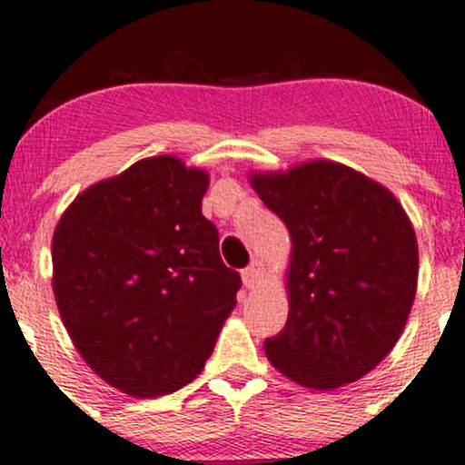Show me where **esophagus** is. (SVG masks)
Masks as SVG:
<instances>
[{
  "instance_id": "34e87169",
  "label": "esophagus",
  "mask_w": 465,
  "mask_h": 465,
  "mask_svg": "<svg viewBox=\"0 0 465 465\" xmlns=\"http://www.w3.org/2000/svg\"><path fill=\"white\" fill-rule=\"evenodd\" d=\"M264 273V264L261 261H254L250 264V267H245L241 271V277H243V286L245 288H254L258 282H261V277Z\"/></svg>"
}]
</instances>
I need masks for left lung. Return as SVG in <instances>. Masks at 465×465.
Masks as SVG:
<instances>
[{
	"mask_svg": "<svg viewBox=\"0 0 465 465\" xmlns=\"http://www.w3.org/2000/svg\"><path fill=\"white\" fill-rule=\"evenodd\" d=\"M250 183L292 241L291 310L264 341L269 363L316 391L363 378L393 351L417 294L406 211L382 183L331 160L250 173Z\"/></svg>",
	"mask_w": 465,
	"mask_h": 465,
	"instance_id": "8db88e82",
	"label": "left lung"
}]
</instances>
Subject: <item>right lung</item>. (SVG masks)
I'll return each mask as SVG.
<instances>
[{
  "label": "right lung",
  "mask_w": 465,
  "mask_h": 465,
  "mask_svg": "<svg viewBox=\"0 0 465 465\" xmlns=\"http://www.w3.org/2000/svg\"><path fill=\"white\" fill-rule=\"evenodd\" d=\"M209 174L138 160L81 192L53 232V292L85 363L125 395L174 393L203 371L241 275L203 215Z\"/></svg>",
  "instance_id": "add662e5"
}]
</instances>
